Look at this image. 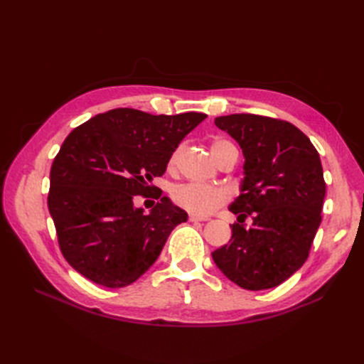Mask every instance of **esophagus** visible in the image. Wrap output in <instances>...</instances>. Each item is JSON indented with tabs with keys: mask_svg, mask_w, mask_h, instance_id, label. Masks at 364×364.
Here are the masks:
<instances>
[{
	"mask_svg": "<svg viewBox=\"0 0 364 364\" xmlns=\"http://www.w3.org/2000/svg\"><path fill=\"white\" fill-rule=\"evenodd\" d=\"M188 220H190V222H203V217H197V215H190L188 217Z\"/></svg>",
	"mask_w": 364,
	"mask_h": 364,
	"instance_id": "obj_1",
	"label": "esophagus"
}]
</instances>
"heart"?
I'll list each match as a JSON object with an SVG mask.
<instances>
[{"instance_id":"b5f03b06","label":"heart","mask_w":364,"mask_h":364,"mask_svg":"<svg viewBox=\"0 0 364 364\" xmlns=\"http://www.w3.org/2000/svg\"><path fill=\"white\" fill-rule=\"evenodd\" d=\"M229 147H234V144L230 141L225 138L214 139L211 144L214 159L218 156L220 151ZM181 150L182 147H178L171 153V156L168 159L170 170H173L176 167V164H178ZM171 199L176 205L185 209V211H188L194 215L203 217L214 213L220 206H223L229 199V194L226 190L218 188V186L188 182V183H182L176 186V188L171 191Z\"/></svg>"}]
</instances>
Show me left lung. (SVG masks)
Masks as SVG:
<instances>
[{
    "label": "left lung",
    "mask_w": 364,
    "mask_h": 364,
    "mask_svg": "<svg viewBox=\"0 0 364 364\" xmlns=\"http://www.w3.org/2000/svg\"><path fill=\"white\" fill-rule=\"evenodd\" d=\"M245 155L238 215L228 245L213 252L226 278L245 290L277 287L302 267L322 222L326 193L316 147L289 121L255 114L217 117ZM250 215L252 227L243 225Z\"/></svg>",
    "instance_id": "1"
}]
</instances>
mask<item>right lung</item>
Wrapping results in <instances>:
<instances>
[{"mask_svg": "<svg viewBox=\"0 0 364 364\" xmlns=\"http://www.w3.org/2000/svg\"><path fill=\"white\" fill-rule=\"evenodd\" d=\"M206 114L151 115L118 107L75 127L51 165L48 209L59 247L90 281L121 289L142 277L186 213L151 185ZM158 192L146 216L136 195Z\"/></svg>", "mask_w": 364, "mask_h": 364, "instance_id": "add662e5", "label": "right lung"}]
</instances>
